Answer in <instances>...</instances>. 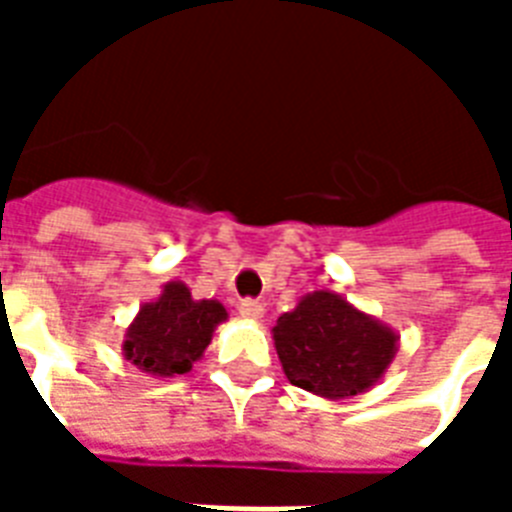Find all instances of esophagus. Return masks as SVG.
<instances>
[{
  "mask_svg": "<svg viewBox=\"0 0 512 512\" xmlns=\"http://www.w3.org/2000/svg\"><path fill=\"white\" fill-rule=\"evenodd\" d=\"M238 312H241V318H244V321H260L266 310H263V304H260V301L244 299L241 304H238Z\"/></svg>",
  "mask_w": 512,
  "mask_h": 512,
  "instance_id": "1",
  "label": "esophagus"
}]
</instances>
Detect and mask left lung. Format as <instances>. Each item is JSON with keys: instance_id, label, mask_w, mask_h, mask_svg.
<instances>
[{"instance_id": "8db88e82", "label": "left lung", "mask_w": 512, "mask_h": 512, "mask_svg": "<svg viewBox=\"0 0 512 512\" xmlns=\"http://www.w3.org/2000/svg\"><path fill=\"white\" fill-rule=\"evenodd\" d=\"M293 386L326 400L362 395L384 378L400 337L334 290H312L271 329Z\"/></svg>"}]
</instances>
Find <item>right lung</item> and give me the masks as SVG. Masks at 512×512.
I'll use <instances>...</instances> for the list:
<instances>
[{"instance_id": "obj_1", "label": "right lung", "mask_w": 512, "mask_h": 512, "mask_svg": "<svg viewBox=\"0 0 512 512\" xmlns=\"http://www.w3.org/2000/svg\"><path fill=\"white\" fill-rule=\"evenodd\" d=\"M224 321L227 310L222 301L194 299L180 279H172L128 323L123 356L147 376H183L202 359L216 326Z\"/></svg>"}]
</instances>
